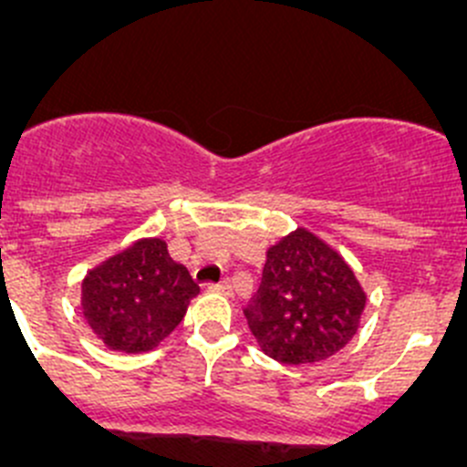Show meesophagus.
<instances>
[{
  "label": "esophagus",
  "mask_w": 467,
  "mask_h": 467,
  "mask_svg": "<svg viewBox=\"0 0 467 467\" xmlns=\"http://www.w3.org/2000/svg\"><path fill=\"white\" fill-rule=\"evenodd\" d=\"M211 288H213V290H218V293H223V295H234V284H232V279H224V281H220V284L211 285Z\"/></svg>",
  "instance_id": "obj_1"
}]
</instances>
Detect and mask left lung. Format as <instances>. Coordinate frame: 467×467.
<instances>
[{"label": "left lung", "mask_w": 467, "mask_h": 467, "mask_svg": "<svg viewBox=\"0 0 467 467\" xmlns=\"http://www.w3.org/2000/svg\"><path fill=\"white\" fill-rule=\"evenodd\" d=\"M366 293L336 249L306 229L267 249L261 285L243 308L263 352L285 366L334 357L357 334Z\"/></svg>", "instance_id": "1"}]
</instances>
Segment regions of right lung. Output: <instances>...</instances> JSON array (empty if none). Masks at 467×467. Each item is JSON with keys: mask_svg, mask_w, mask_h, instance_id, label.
Instances as JSON below:
<instances>
[{"mask_svg": "<svg viewBox=\"0 0 467 467\" xmlns=\"http://www.w3.org/2000/svg\"><path fill=\"white\" fill-rule=\"evenodd\" d=\"M200 293L191 272L174 263L161 238H145L97 265L81 284L88 327L115 352L156 348Z\"/></svg>", "mask_w": 467, "mask_h": 467, "instance_id": "add662e5", "label": "right lung"}]
</instances>
